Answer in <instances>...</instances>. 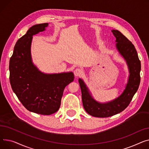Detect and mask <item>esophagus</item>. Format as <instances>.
<instances>
[{"label":"esophagus","mask_w":149,"mask_h":149,"mask_svg":"<svg viewBox=\"0 0 149 149\" xmlns=\"http://www.w3.org/2000/svg\"><path fill=\"white\" fill-rule=\"evenodd\" d=\"M83 72V70L81 68H76L74 71V74L75 76H79Z\"/></svg>","instance_id":"esophagus-1"}]
</instances>
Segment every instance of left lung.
<instances>
[{
    "instance_id": "left-lung-1",
    "label": "left lung",
    "mask_w": 149,
    "mask_h": 149,
    "mask_svg": "<svg viewBox=\"0 0 149 149\" xmlns=\"http://www.w3.org/2000/svg\"><path fill=\"white\" fill-rule=\"evenodd\" d=\"M117 42L116 47L127 63L130 75L126 87L118 98L107 103L94 100L83 81L79 79L83 106L86 112L95 117H109L124 111L132 100L140 84L141 62L134 45L118 30H112Z\"/></svg>"
}]
</instances>
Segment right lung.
<instances>
[{
    "label": "right lung",
    "mask_w": 149,
    "mask_h": 149,
    "mask_svg": "<svg viewBox=\"0 0 149 149\" xmlns=\"http://www.w3.org/2000/svg\"><path fill=\"white\" fill-rule=\"evenodd\" d=\"M47 25H34L18 40L9 65L10 81L17 97L28 111L42 115H50L59 109L65 87L74 80L72 72L44 74L32 63V36L45 31Z\"/></svg>",
    "instance_id": "1"
}]
</instances>
